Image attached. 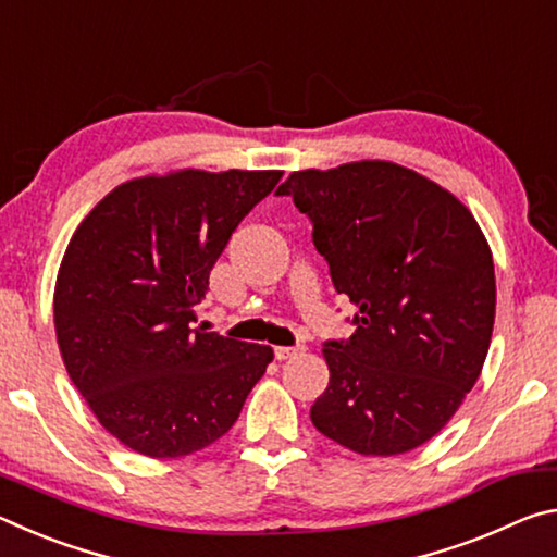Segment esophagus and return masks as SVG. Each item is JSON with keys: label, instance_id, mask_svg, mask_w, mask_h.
Returning a JSON list of instances; mask_svg holds the SVG:
<instances>
[{"label": "esophagus", "instance_id": "34e87169", "mask_svg": "<svg viewBox=\"0 0 557 557\" xmlns=\"http://www.w3.org/2000/svg\"><path fill=\"white\" fill-rule=\"evenodd\" d=\"M301 351H305V346H275V358L287 361V358H295Z\"/></svg>", "mask_w": 557, "mask_h": 557}]
</instances>
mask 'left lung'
I'll return each instance as SVG.
<instances>
[{"label":"left lung","mask_w":557,"mask_h":557,"mask_svg":"<svg viewBox=\"0 0 557 557\" xmlns=\"http://www.w3.org/2000/svg\"><path fill=\"white\" fill-rule=\"evenodd\" d=\"M338 295L348 338L324 342L329 385L314 428L358 455L391 457L447 425L474 388L496 314L494 260L465 203L393 162L289 174Z\"/></svg>","instance_id":"1"}]
</instances>
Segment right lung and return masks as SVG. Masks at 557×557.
<instances>
[{
	"label": "right lung",
	"mask_w": 557,
	"mask_h": 557,
	"mask_svg": "<svg viewBox=\"0 0 557 557\" xmlns=\"http://www.w3.org/2000/svg\"><path fill=\"white\" fill-rule=\"evenodd\" d=\"M282 172L184 169L117 186L65 248L55 338L100 425L169 459L233 428L272 348L199 326L209 275L233 231Z\"/></svg>",
	"instance_id": "add662e5"
}]
</instances>
